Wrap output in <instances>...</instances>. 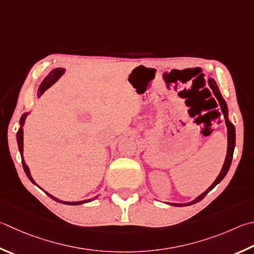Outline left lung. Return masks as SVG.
Listing matches in <instances>:
<instances>
[{
    "instance_id": "1",
    "label": "left lung",
    "mask_w": 254,
    "mask_h": 254,
    "mask_svg": "<svg viewBox=\"0 0 254 254\" xmlns=\"http://www.w3.org/2000/svg\"><path fill=\"white\" fill-rule=\"evenodd\" d=\"M209 84L211 86V89L213 90V93L215 94L216 99H218L219 103H220V107H221V110H222V113L224 115V119H225V124H227L228 127V154H227V158H225V161H224V164H223V168L222 170H221V172L219 174V177L216 178L215 181L213 182V184L207 189V190L202 193V194L200 196H197L196 199L194 201L190 202V203H187V204H178V203H170L171 205H175V206H186V205H191V204H194L196 203V202H200L203 197L209 193L212 189H213L216 184L220 183L221 181H222L223 178L227 175L229 169H230V165H231V162H232V158H233V151H234V146H236V128H234V126L233 124L229 121L228 119V107H227V103H225V101L223 100L222 95H221L220 91H219V87L218 85H216V83L214 82V80L210 79L209 80Z\"/></svg>"
}]
</instances>
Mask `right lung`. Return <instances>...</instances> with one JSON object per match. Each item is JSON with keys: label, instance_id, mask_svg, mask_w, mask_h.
Returning <instances> with one entry per match:
<instances>
[{"label": "right lung", "instance_id": "obj_1", "mask_svg": "<svg viewBox=\"0 0 254 254\" xmlns=\"http://www.w3.org/2000/svg\"><path fill=\"white\" fill-rule=\"evenodd\" d=\"M63 73H64V68H60V67H59V68H54V70H53L52 72H51L50 74H49L47 77H45L44 81L42 82V84L40 85V87H39V91H38V96H41V95H42V94L44 93V91H45V90H48L51 85L54 84V83L57 82V81L60 79V76H61V75L63 74ZM26 114H27V113H24V114H23L22 117H21V120H20L21 127L18 128V131H17V133H16V140H17L18 150H20V153H21L23 169H24V172H25V174L27 175V178L30 179V181H31V182H33V183L35 184L34 180L32 179L31 174H30V170H29V168H27V165L25 164L24 160H23V156H22V152H23V128H22V126H23V124H24V120H25V118H26ZM45 193H47V192H45ZM47 194L51 197V199H53L54 201L60 202V203H63V204L77 205V204H82V203H86V202H90V200L80 201V202H64V201L59 200V199H57V197H54V196H52L51 194H49V193H47ZM95 199H96V196H95Z\"/></svg>", "mask_w": 254, "mask_h": 254}]
</instances>
